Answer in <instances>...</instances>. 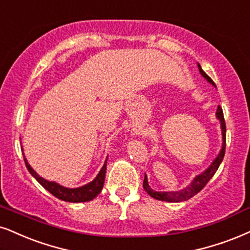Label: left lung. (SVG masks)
<instances>
[{"label": "left lung", "instance_id": "1", "mask_svg": "<svg viewBox=\"0 0 250 250\" xmlns=\"http://www.w3.org/2000/svg\"><path fill=\"white\" fill-rule=\"evenodd\" d=\"M198 69L200 74H202L204 78L208 80V82H210L211 84H214V82L212 81V79L210 76L206 74L204 70L202 69V67H200V64L198 63ZM215 116H217V118L220 120V127H221V133H223V147H221V150L220 153L218 154V156L215 158V160L213 162H212V165L206 169L205 171H203L202 174L198 175V176H196L193 178V181L191 182V184L189 187H187L186 189L183 190H180V191H168V192H166V191H154L152 188L149 187L148 184V181H147V176L146 174H145V178H144V189L146 191L147 193L150 197H153V198L158 199V200H165V202H171V203H178V202H183V200H188L190 199L191 197H193L197 193L199 192L200 190L204 188L206 184H208V182L211 180L212 177H213V175L215 174V171L218 170V168H219L221 161H223L224 159V155H225V148H226V124H225V118H224V112H223V109H221V106L219 105L217 109V112H215Z\"/></svg>", "mask_w": 250, "mask_h": 250}]
</instances>
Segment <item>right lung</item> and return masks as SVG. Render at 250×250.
<instances>
[{
  "mask_svg": "<svg viewBox=\"0 0 250 250\" xmlns=\"http://www.w3.org/2000/svg\"><path fill=\"white\" fill-rule=\"evenodd\" d=\"M25 161V166L27 170L30 171V174L36 178L37 181L45 188L46 190L50 191L52 195L57 197L61 200L69 203H83V202H89L92 200L96 197L98 193L101 192L104 186V180H105V171H106V160L104 162L103 167H102L101 171L98 172V175L95 177V180L90 182V183L85 184V186L75 188V189H69V188H64L60 184L55 183V182H50L45 178L40 177L37 172L31 168V166L27 163V160L24 158Z\"/></svg>",
  "mask_w": 250,
  "mask_h": 250,
  "instance_id": "right-lung-1",
  "label": "right lung"
}]
</instances>
